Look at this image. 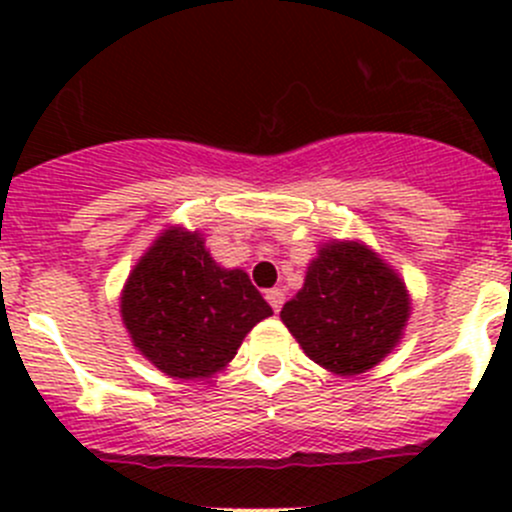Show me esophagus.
Listing matches in <instances>:
<instances>
[{
    "label": "esophagus",
    "mask_w": 512,
    "mask_h": 512,
    "mask_svg": "<svg viewBox=\"0 0 512 512\" xmlns=\"http://www.w3.org/2000/svg\"><path fill=\"white\" fill-rule=\"evenodd\" d=\"M265 297H267V302H270V307L275 309V312H280L282 304H285V292H282L280 287H272V289H267Z\"/></svg>",
    "instance_id": "34e87169"
}]
</instances>
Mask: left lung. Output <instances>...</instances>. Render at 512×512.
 I'll use <instances>...</instances> for the list:
<instances>
[{
  "instance_id": "obj_1",
  "label": "left lung",
  "mask_w": 512,
  "mask_h": 512,
  "mask_svg": "<svg viewBox=\"0 0 512 512\" xmlns=\"http://www.w3.org/2000/svg\"><path fill=\"white\" fill-rule=\"evenodd\" d=\"M409 312L404 280L376 252L334 240L319 247L304 287L280 317L309 359L339 376H356L391 354Z\"/></svg>"
}]
</instances>
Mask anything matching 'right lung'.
Segmentation results:
<instances>
[{"label":"right lung","mask_w":512,"mask_h":512,"mask_svg":"<svg viewBox=\"0 0 512 512\" xmlns=\"http://www.w3.org/2000/svg\"><path fill=\"white\" fill-rule=\"evenodd\" d=\"M270 314L247 272L220 267L200 232L183 227L160 232L121 294L133 347L175 379H208L225 369L247 332Z\"/></svg>","instance_id":"1"}]
</instances>
